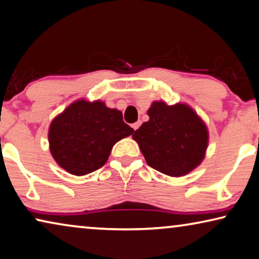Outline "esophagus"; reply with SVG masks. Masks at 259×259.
Returning <instances> with one entry per match:
<instances>
[{
	"label": "esophagus",
	"mask_w": 259,
	"mask_h": 259,
	"mask_svg": "<svg viewBox=\"0 0 259 259\" xmlns=\"http://www.w3.org/2000/svg\"><path fill=\"white\" fill-rule=\"evenodd\" d=\"M140 125H141V123L140 122H136V123H134V124L131 125V126H133L134 130H137L138 128H140Z\"/></svg>",
	"instance_id": "obj_1"
}]
</instances>
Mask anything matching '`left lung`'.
<instances>
[{
  "instance_id": "left-lung-1",
  "label": "left lung",
  "mask_w": 259,
  "mask_h": 259,
  "mask_svg": "<svg viewBox=\"0 0 259 259\" xmlns=\"http://www.w3.org/2000/svg\"><path fill=\"white\" fill-rule=\"evenodd\" d=\"M149 121L135 131L148 165L171 177H182L196 169L205 157L209 131L190 105L152 102Z\"/></svg>"
}]
</instances>
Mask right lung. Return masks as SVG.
I'll return each mask as SVG.
<instances>
[{
  "instance_id": "obj_1",
  "label": "right lung",
  "mask_w": 259,
  "mask_h": 259,
  "mask_svg": "<svg viewBox=\"0 0 259 259\" xmlns=\"http://www.w3.org/2000/svg\"><path fill=\"white\" fill-rule=\"evenodd\" d=\"M133 133L117 109L108 108L102 101L81 98L50 123L49 149L62 169L84 176L103 166L112 147Z\"/></svg>"
}]
</instances>
